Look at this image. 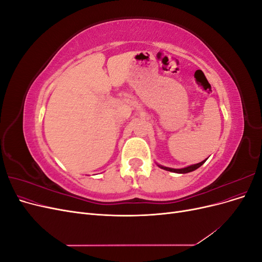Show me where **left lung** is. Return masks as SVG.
<instances>
[{
    "instance_id": "1",
    "label": "left lung",
    "mask_w": 262,
    "mask_h": 262,
    "mask_svg": "<svg viewBox=\"0 0 262 262\" xmlns=\"http://www.w3.org/2000/svg\"><path fill=\"white\" fill-rule=\"evenodd\" d=\"M205 161H207V160H204V161H202V162H200V163H198V164H194V165H190V166H188V167H185V168H180V169H176V168H169V167H164V166H162V165H158V167H161L162 169H165V170L171 171V172H177V173H187V172L193 171V170H195V169L199 168L200 166H202V165L205 163Z\"/></svg>"
}]
</instances>
